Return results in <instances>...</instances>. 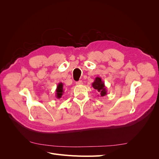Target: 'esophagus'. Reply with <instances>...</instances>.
<instances>
[{
	"instance_id": "34e87169",
	"label": "esophagus",
	"mask_w": 159,
	"mask_h": 159,
	"mask_svg": "<svg viewBox=\"0 0 159 159\" xmlns=\"http://www.w3.org/2000/svg\"><path fill=\"white\" fill-rule=\"evenodd\" d=\"M76 84H77V85H82V84H83V81H81V80H80V81H77V82H76Z\"/></svg>"
}]
</instances>
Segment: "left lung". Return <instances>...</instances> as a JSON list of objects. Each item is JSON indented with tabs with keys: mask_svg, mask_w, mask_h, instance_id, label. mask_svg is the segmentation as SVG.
<instances>
[{
	"mask_svg": "<svg viewBox=\"0 0 159 159\" xmlns=\"http://www.w3.org/2000/svg\"><path fill=\"white\" fill-rule=\"evenodd\" d=\"M92 87L97 90L98 92L100 93V95L102 97L106 95L107 94V88L105 87L104 81L102 80V78L99 77H96L93 82L91 84Z\"/></svg>",
	"mask_w": 159,
	"mask_h": 159,
	"instance_id": "left-lung-1",
	"label": "left lung"
}]
</instances>
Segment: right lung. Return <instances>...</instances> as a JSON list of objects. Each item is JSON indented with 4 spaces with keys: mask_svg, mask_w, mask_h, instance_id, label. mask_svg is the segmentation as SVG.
<instances>
[{
    "mask_svg": "<svg viewBox=\"0 0 159 159\" xmlns=\"http://www.w3.org/2000/svg\"><path fill=\"white\" fill-rule=\"evenodd\" d=\"M64 84L61 82L59 83L57 85V88L56 89V97L57 99H60L61 98L62 95L64 93Z\"/></svg>",
    "mask_w": 159,
    "mask_h": 159,
    "instance_id": "right-lung-1",
    "label": "right lung"
}]
</instances>
